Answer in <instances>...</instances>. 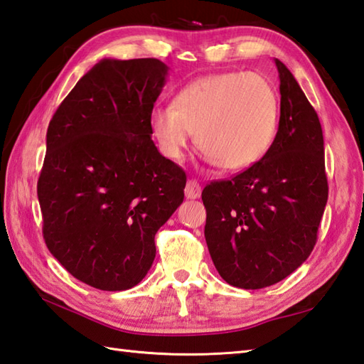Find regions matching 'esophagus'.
<instances>
[{"label":"esophagus","instance_id":"1","mask_svg":"<svg viewBox=\"0 0 364 364\" xmlns=\"http://www.w3.org/2000/svg\"><path fill=\"white\" fill-rule=\"evenodd\" d=\"M200 194H202V188H200V184L196 180H188L186 188H184V196H186V198L196 200L200 197Z\"/></svg>","mask_w":364,"mask_h":364}]
</instances>
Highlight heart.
I'll return each instance as SVG.
<instances>
[{
    "mask_svg": "<svg viewBox=\"0 0 364 364\" xmlns=\"http://www.w3.org/2000/svg\"><path fill=\"white\" fill-rule=\"evenodd\" d=\"M278 115L280 103L267 80L252 72H225L189 82L173 106H154L149 123L164 158L181 161L196 136L205 159L233 172L267 153Z\"/></svg>",
    "mask_w": 364,
    "mask_h": 364,
    "instance_id": "obj_1",
    "label": "heart"
}]
</instances>
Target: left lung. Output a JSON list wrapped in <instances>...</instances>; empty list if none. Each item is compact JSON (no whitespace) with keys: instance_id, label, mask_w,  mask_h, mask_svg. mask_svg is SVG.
<instances>
[{"instance_id":"obj_1","label":"left lung","mask_w":364,"mask_h":364,"mask_svg":"<svg viewBox=\"0 0 364 364\" xmlns=\"http://www.w3.org/2000/svg\"><path fill=\"white\" fill-rule=\"evenodd\" d=\"M280 122L258 162L203 189L205 239L228 284L261 289L301 266L316 244L328 198L318 114L282 60Z\"/></svg>"}]
</instances>
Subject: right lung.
I'll use <instances>...</instances> for the list:
<instances>
[{
	"instance_id": "1",
	"label": "right lung",
	"mask_w": 364,
	"mask_h": 364,
	"mask_svg": "<svg viewBox=\"0 0 364 364\" xmlns=\"http://www.w3.org/2000/svg\"><path fill=\"white\" fill-rule=\"evenodd\" d=\"M168 67L103 59L76 82L46 131L37 197L51 255L102 291L133 288L154 235L183 203L186 173L151 141L149 117Z\"/></svg>"
}]
</instances>
